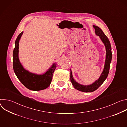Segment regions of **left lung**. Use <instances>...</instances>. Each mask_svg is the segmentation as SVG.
Returning <instances> with one entry per match:
<instances>
[{
    "label": "left lung",
    "mask_w": 127,
    "mask_h": 127,
    "mask_svg": "<svg viewBox=\"0 0 127 127\" xmlns=\"http://www.w3.org/2000/svg\"><path fill=\"white\" fill-rule=\"evenodd\" d=\"M93 27L95 30V32L96 34L99 36L102 42L103 43L105 47L106 52L104 69L100 77L97 80L95 81L94 83L91 85H83L78 83L74 80L73 76H72L71 70L70 72V80L74 87L80 92L85 93H90L95 91L105 81L107 77L108 73H109L110 63L111 62L112 58V48L109 40H108L107 37L103 33L102 31L98 27L96 26H93Z\"/></svg>",
    "instance_id": "left-lung-1"
}]
</instances>
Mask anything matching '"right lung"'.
I'll list each match as a JSON object with an SVG mask.
<instances>
[{
  "label": "right lung",
  "mask_w": 127,
  "mask_h": 127,
  "mask_svg": "<svg viewBox=\"0 0 127 127\" xmlns=\"http://www.w3.org/2000/svg\"><path fill=\"white\" fill-rule=\"evenodd\" d=\"M23 33V32L19 34L15 42V48L13 52V68L14 72L17 78L29 89L34 91L45 89L51 84L53 74L56 68V65L54 64L43 75L32 73L25 70L19 59V43Z\"/></svg>",
  "instance_id": "add662e5"
}]
</instances>
